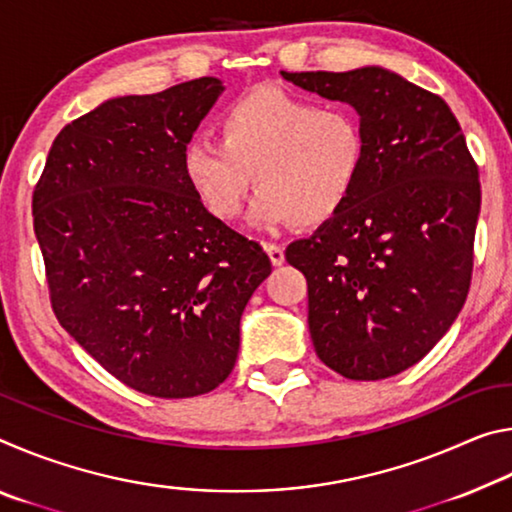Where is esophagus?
I'll return each mask as SVG.
<instances>
[{"instance_id":"34e87169","label":"esophagus","mask_w":512,"mask_h":512,"mask_svg":"<svg viewBox=\"0 0 512 512\" xmlns=\"http://www.w3.org/2000/svg\"><path fill=\"white\" fill-rule=\"evenodd\" d=\"M264 250L268 259H271L273 266H282L284 264V248L277 246V244H264Z\"/></svg>"}]
</instances>
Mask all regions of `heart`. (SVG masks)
<instances>
[{"label": "heart", "mask_w": 512, "mask_h": 512, "mask_svg": "<svg viewBox=\"0 0 512 512\" xmlns=\"http://www.w3.org/2000/svg\"><path fill=\"white\" fill-rule=\"evenodd\" d=\"M219 140L189 142L183 171L221 221L244 210L255 173L259 223L318 228L348 205L366 169V133L350 108H318L275 88L232 103L219 119Z\"/></svg>", "instance_id": "b5f03b06"}]
</instances>
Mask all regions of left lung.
<instances>
[{
	"label": "left lung",
	"mask_w": 512,
	"mask_h": 512,
	"mask_svg": "<svg viewBox=\"0 0 512 512\" xmlns=\"http://www.w3.org/2000/svg\"><path fill=\"white\" fill-rule=\"evenodd\" d=\"M361 115L366 169L348 205L287 262L307 277L318 359L357 381L393 377L436 345L472 282L479 167L447 103L379 67L282 72Z\"/></svg>",
	"instance_id": "8db88e82"
}]
</instances>
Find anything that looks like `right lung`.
<instances>
[{
  "instance_id": "1",
  "label": "right lung",
  "mask_w": 512,
  "mask_h": 512,
  "mask_svg": "<svg viewBox=\"0 0 512 512\" xmlns=\"http://www.w3.org/2000/svg\"><path fill=\"white\" fill-rule=\"evenodd\" d=\"M223 90L203 76L101 103L56 135L33 189L51 309L121 384L180 400L235 368L239 318L271 262L198 201L183 171Z\"/></svg>"
}]
</instances>
